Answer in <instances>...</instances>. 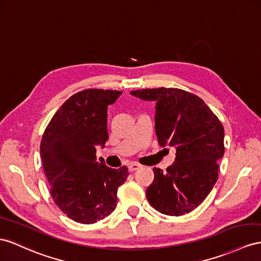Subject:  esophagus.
I'll list each match as a JSON object with an SVG mask.
<instances>
[{"label": "esophagus", "instance_id": "34e87169", "mask_svg": "<svg viewBox=\"0 0 261 261\" xmlns=\"http://www.w3.org/2000/svg\"><path fill=\"white\" fill-rule=\"evenodd\" d=\"M140 168H141V165H140L139 163H131V164L129 165V171H130V172H135V171L139 170Z\"/></svg>", "mask_w": 261, "mask_h": 261}]
</instances>
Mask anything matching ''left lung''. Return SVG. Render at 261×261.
Segmentation results:
<instances>
[{"label": "left lung", "instance_id": "obj_1", "mask_svg": "<svg viewBox=\"0 0 261 261\" xmlns=\"http://www.w3.org/2000/svg\"><path fill=\"white\" fill-rule=\"evenodd\" d=\"M131 95L155 101V133L160 145L176 148L175 162L163 173L153 169L154 179L146 190L153 208L169 216L195 210L218 178L224 156V126L202 99L178 88L133 90Z\"/></svg>", "mask_w": 261, "mask_h": 261}]
</instances>
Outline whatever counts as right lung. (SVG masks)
Masks as SVG:
<instances>
[{"instance_id":"obj_1","label":"right lung","mask_w":261,"mask_h":261,"mask_svg":"<svg viewBox=\"0 0 261 261\" xmlns=\"http://www.w3.org/2000/svg\"><path fill=\"white\" fill-rule=\"evenodd\" d=\"M122 91L89 88L72 95L46 126L41 156L53 199L67 217L95 224L115 211L128 168L98 163L97 145L108 140L107 109Z\"/></svg>"}]
</instances>
